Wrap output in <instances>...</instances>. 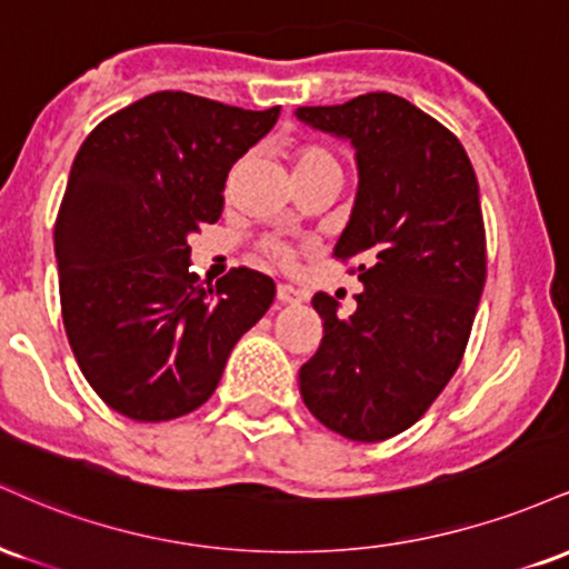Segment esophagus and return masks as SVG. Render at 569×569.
<instances>
[{
	"mask_svg": "<svg viewBox=\"0 0 569 569\" xmlns=\"http://www.w3.org/2000/svg\"><path fill=\"white\" fill-rule=\"evenodd\" d=\"M305 299V291L297 289V286L280 283L278 286V302L280 305H299Z\"/></svg>",
	"mask_w": 569,
	"mask_h": 569,
	"instance_id": "1",
	"label": "esophagus"
}]
</instances>
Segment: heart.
Returning <instances> with one entry per match:
<instances>
[{
	"label": "heart",
	"mask_w": 569,
	"mask_h": 569,
	"mask_svg": "<svg viewBox=\"0 0 569 569\" xmlns=\"http://www.w3.org/2000/svg\"><path fill=\"white\" fill-rule=\"evenodd\" d=\"M321 162H337V160L321 147H302L297 154H293V173L305 171V168H312V166H321ZM272 253L286 257V251L280 246H272Z\"/></svg>",
	"instance_id": "b5f03b06"
}]
</instances>
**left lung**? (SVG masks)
<instances>
[{
  "mask_svg": "<svg viewBox=\"0 0 569 569\" xmlns=\"http://www.w3.org/2000/svg\"><path fill=\"white\" fill-rule=\"evenodd\" d=\"M297 120L350 141L358 189L337 259H358L356 312L316 293L323 321L299 369L305 407L352 441L415 426L452 380L487 278L479 181L462 143L393 93L299 107Z\"/></svg>",
  "mask_w": 569,
  "mask_h": 569,
  "instance_id": "obj_1",
  "label": "left lung"
}]
</instances>
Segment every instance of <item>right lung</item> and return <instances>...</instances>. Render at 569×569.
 Masks as SVG:
<instances>
[{"label": "right lung", "mask_w": 569, "mask_h": 569, "mask_svg": "<svg viewBox=\"0 0 569 569\" xmlns=\"http://www.w3.org/2000/svg\"><path fill=\"white\" fill-rule=\"evenodd\" d=\"M162 90L84 139L56 219L63 326L84 380L139 422L189 415L213 396L276 283L238 267L217 286L189 270V234L224 208L230 168L278 122Z\"/></svg>", "instance_id": "right-lung-1"}]
</instances>
